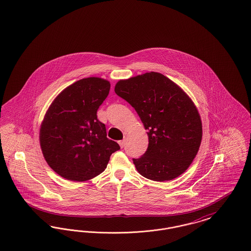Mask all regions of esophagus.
Listing matches in <instances>:
<instances>
[{
	"instance_id": "obj_1",
	"label": "esophagus",
	"mask_w": 251,
	"mask_h": 251,
	"mask_svg": "<svg viewBox=\"0 0 251 251\" xmlns=\"http://www.w3.org/2000/svg\"><path fill=\"white\" fill-rule=\"evenodd\" d=\"M125 142H126V141H125V139H123V140H120V141H119V144H120V146L121 147V148H123V147L125 146Z\"/></svg>"
}]
</instances>
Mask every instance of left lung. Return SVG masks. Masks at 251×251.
<instances>
[{
  "label": "left lung",
  "mask_w": 251,
  "mask_h": 251,
  "mask_svg": "<svg viewBox=\"0 0 251 251\" xmlns=\"http://www.w3.org/2000/svg\"><path fill=\"white\" fill-rule=\"evenodd\" d=\"M115 92L135 109L148 131L149 146L137 171L147 179H175L191 165L202 138L199 111L178 84L159 72L120 80Z\"/></svg>",
  "instance_id": "1"
}]
</instances>
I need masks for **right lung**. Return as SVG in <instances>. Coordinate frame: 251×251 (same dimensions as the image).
<instances>
[{"instance_id":"add662e5","label":"right lung","mask_w":251,"mask_h":251,"mask_svg":"<svg viewBox=\"0 0 251 251\" xmlns=\"http://www.w3.org/2000/svg\"><path fill=\"white\" fill-rule=\"evenodd\" d=\"M110 82L84 78L66 87L50 105L39 142L50 167L61 177L84 181L100 175L120 145L106 137L97 111L107 98Z\"/></svg>"}]
</instances>
